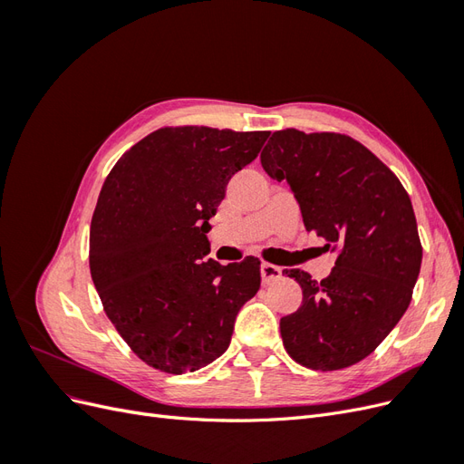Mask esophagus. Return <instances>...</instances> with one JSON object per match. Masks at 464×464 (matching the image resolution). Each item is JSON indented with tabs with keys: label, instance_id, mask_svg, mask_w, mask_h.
Wrapping results in <instances>:
<instances>
[{
	"label": "esophagus",
	"instance_id": "1",
	"mask_svg": "<svg viewBox=\"0 0 464 464\" xmlns=\"http://www.w3.org/2000/svg\"><path fill=\"white\" fill-rule=\"evenodd\" d=\"M280 276H283V269H280V266L271 265V263H263L261 265V278H263L265 285L275 283V280H278Z\"/></svg>",
	"mask_w": 464,
	"mask_h": 464
}]
</instances>
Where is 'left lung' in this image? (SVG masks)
<instances>
[{
	"instance_id": "1",
	"label": "left lung",
	"mask_w": 464,
	"mask_h": 464,
	"mask_svg": "<svg viewBox=\"0 0 464 464\" xmlns=\"http://www.w3.org/2000/svg\"><path fill=\"white\" fill-rule=\"evenodd\" d=\"M273 179H286L305 230L341 247L321 283L300 269L302 305L280 319L292 360L321 372L370 356L404 315L422 265L416 217L399 178L356 139L294 128L275 131L261 152Z\"/></svg>"
}]
</instances>
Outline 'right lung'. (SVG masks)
<instances>
[{
    "label": "right lung",
    "mask_w": 464,
    "mask_h": 464,
    "mask_svg": "<svg viewBox=\"0 0 464 464\" xmlns=\"http://www.w3.org/2000/svg\"><path fill=\"white\" fill-rule=\"evenodd\" d=\"M266 137L160 128L104 179L91 222V276L111 325L147 366L179 375L217 360L240 307L257 294V257H203L228 179L257 159Z\"/></svg>",
    "instance_id": "obj_1"
}]
</instances>
